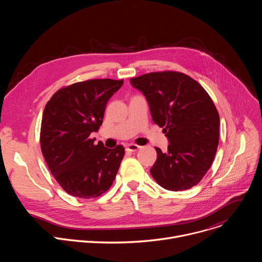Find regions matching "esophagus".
<instances>
[{"label": "esophagus", "instance_id": "1", "mask_svg": "<svg viewBox=\"0 0 262 262\" xmlns=\"http://www.w3.org/2000/svg\"><path fill=\"white\" fill-rule=\"evenodd\" d=\"M140 148H141V146H139V145H136V144H128V145L125 147V150L128 151V152H135V151L139 150Z\"/></svg>", "mask_w": 262, "mask_h": 262}]
</instances>
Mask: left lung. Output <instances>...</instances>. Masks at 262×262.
Instances as JSON below:
<instances>
[{
	"label": "left lung",
	"instance_id": "left-lung-1",
	"mask_svg": "<svg viewBox=\"0 0 262 262\" xmlns=\"http://www.w3.org/2000/svg\"><path fill=\"white\" fill-rule=\"evenodd\" d=\"M146 97L152 120L164 127L170 144L150 173L169 191L189 190L206 174L219 144L220 116L204 88L177 71H161L130 79Z\"/></svg>",
	"mask_w": 262,
	"mask_h": 262
}]
</instances>
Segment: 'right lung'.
Masks as SVG:
<instances>
[{
  "instance_id": "1",
  "label": "right lung",
  "mask_w": 262,
  "mask_h": 262,
  "mask_svg": "<svg viewBox=\"0 0 262 262\" xmlns=\"http://www.w3.org/2000/svg\"><path fill=\"white\" fill-rule=\"evenodd\" d=\"M122 84L111 79L74 83L59 89L45 107L41 151L51 173L71 196L96 198L113 184L124 148L94 144L90 135L102 124L106 102Z\"/></svg>"
}]
</instances>
